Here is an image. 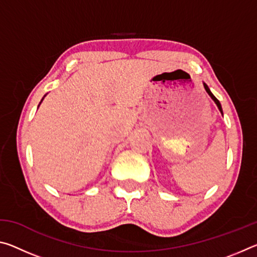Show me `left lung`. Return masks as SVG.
<instances>
[{
	"instance_id": "1",
	"label": "left lung",
	"mask_w": 257,
	"mask_h": 257,
	"mask_svg": "<svg viewBox=\"0 0 257 257\" xmlns=\"http://www.w3.org/2000/svg\"><path fill=\"white\" fill-rule=\"evenodd\" d=\"M203 85H204V88H205V90L207 92V94L210 95L211 98H212L213 101H214V103L216 104V106H217V108H219V110H220L221 114H223V112H222V106H221V104H220V102H219V99H217V98L214 96V95L212 94V92L210 90V88H208V86L205 84V82H203Z\"/></svg>"
}]
</instances>
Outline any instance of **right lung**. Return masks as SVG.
<instances>
[{"label":"right lung","mask_w":257,"mask_h":257,"mask_svg":"<svg viewBox=\"0 0 257 257\" xmlns=\"http://www.w3.org/2000/svg\"><path fill=\"white\" fill-rule=\"evenodd\" d=\"M44 97H45V95H44ZM44 97H43V98H42V101H41V103L43 102V99H44ZM41 103H40V105H41ZM40 105H38V106H40Z\"/></svg>","instance_id":"obj_1"}]
</instances>
